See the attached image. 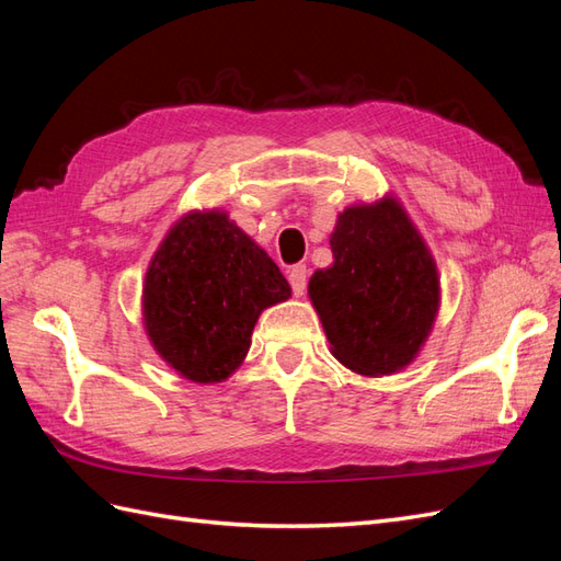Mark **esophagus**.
<instances>
[{
  "label": "esophagus",
  "instance_id": "34e87169",
  "mask_svg": "<svg viewBox=\"0 0 561 561\" xmlns=\"http://www.w3.org/2000/svg\"><path fill=\"white\" fill-rule=\"evenodd\" d=\"M287 278H290L295 297H301L304 293H307V283H309V271H307V266H304V264H295V266L290 268V274H287Z\"/></svg>",
  "mask_w": 561,
  "mask_h": 561
}]
</instances>
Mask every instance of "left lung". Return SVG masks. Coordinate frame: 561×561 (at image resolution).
<instances>
[{"label":"left lung","instance_id":"left-lung-1","mask_svg":"<svg viewBox=\"0 0 561 561\" xmlns=\"http://www.w3.org/2000/svg\"><path fill=\"white\" fill-rule=\"evenodd\" d=\"M334 264L309 297L332 355L365 377L393 375L426 342L439 307L437 266L393 196L346 208L330 236Z\"/></svg>","mask_w":561,"mask_h":561}]
</instances>
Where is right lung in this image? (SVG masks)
Listing matches in <instances>:
<instances>
[{"instance_id": "right-lung-1", "label": "right lung", "mask_w": 561, "mask_h": 561, "mask_svg": "<svg viewBox=\"0 0 561 561\" xmlns=\"http://www.w3.org/2000/svg\"><path fill=\"white\" fill-rule=\"evenodd\" d=\"M290 293L276 262L227 213H190L147 268L145 328L184 379L217 383L243 363L260 313Z\"/></svg>"}]
</instances>
